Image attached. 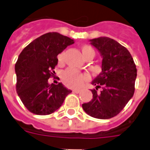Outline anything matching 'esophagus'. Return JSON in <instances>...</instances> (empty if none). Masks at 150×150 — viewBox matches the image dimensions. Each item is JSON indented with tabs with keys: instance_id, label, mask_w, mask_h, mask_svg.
<instances>
[{
	"instance_id": "1",
	"label": "esophagus",
	"mask_w": 150,
	"mask_h": 150,
	"mask_svg": "<svg viewBox=\"0 0 150 150\" xmlns=\"http://www.w3.org/2000/svg\"><path fill=\"white\" fill-rule=\"evenodd\" d=\"M80 91H81L80 89H74V90H73V92H75V93H79Z\"/></svg>"
}]
</instances>
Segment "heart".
<instances>
[{"label":"heart","mask_w":150,"mask_h":150,"mask_svg":"<svg viewBox=\"0 0 150 150\" xmlns=\"http://www.w3.org/2000/svg\"><path fill=\"white\" fill-rule=\"evenodd\" d=\"M91 53H95V51L91 46H88V45L82 46V54H83V58H85L86 56H88V54H90ZM63 56H64V53H61L58 56V59H59V62H62ZM88 79V75L81 73V72L77 70H75V69L72 68H69L67 70H66L65 71H63L62 75V82L68 88H79Z\"/></svg>","instance_id":"heart-1"}]
</instances>
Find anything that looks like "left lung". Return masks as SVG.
Returning a JSON list of instances; mask_svg holds the SVG:
<instances>
[{
  "mask_svg": "<svg viewBox=\"0 0 150 150\" xmlns=\"http://www.w3.org/2000/svg\"><path fill=\"white\" fill-rule=\"evenodd\" d=\"M102 57V71L91 82L93 99L82 104L89 116L110 119L125 108L134 94L137 68L131 54L114 39L100 37L89 40ZM102 87L100 93L98 88Z\"/></svg>",
  "mask_w": 150,
  "mask_h": 150,
  "instance_id": "left-lung-1",
  "label": "left lung"
}]
</instances>
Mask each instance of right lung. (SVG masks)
I'll use <instances>...</instances> for the list:
<instances>
[{
  "instance_id": "1",
  "label": "right lung",
  "mask_w": 150,
  "mask_h": 150,
  "mask_svg": "<svg viewBox=\"0 0 150 150\" xmlns=\"http://www.w3.org/2000/svg\"><path fill=\"white\" fill-rule=\"evenodd\" d=\"M75 43L57 32L40 36L21 51L15 64L17 92L25 108L36 115H49L62 106L71 91L48 79L58 64L59 54Z\"/></svg>"
}]
</instances>
